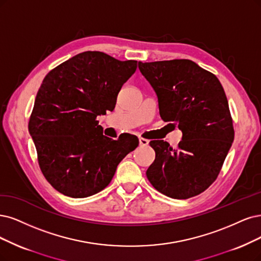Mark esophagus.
<instances>
[{
	"mask_svg": "<svg viewBox=\"0 0 261 261\" xmlns=\"http://www.w3.org/2000/svg\"><path fill=\"white\" fill-rule=\"evenodd\" d=\"M148 143H149L148 140L143 139V138H139V144H140V146H147Z\"/></svg>",
	"mask_w": 261,
	"mask_h": 261,
	"instance_id": "obj_1",
	"label": "esophagus"
}]
</instances>
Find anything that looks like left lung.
<instances>
[{"label": "left lung", "mask_w": 261, "mask_h": 261, "mask_svg": "<svg viewBox=\"0 0 261 261\" xmlns=\"http://www.w3.org/2000/svg\"><path fill=\"white\" fill-rule=\"evenodd\" d=\"M156 91L163 121L178 125L176 149L151 141L155 161L146 171L153 188L173 199H188L207 189L223 168L234 139L225 90L217 77L187 59L139 62Z\"/></svg>", "instance_id": "1"}]
</instances>
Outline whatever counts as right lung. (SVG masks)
Instances as JSON below:
<instances>
[{
    "label": "right lung",
    "instance_id": "add662e5",
    "mask_svg": "<svg viewBox=\"0 0 261 261\" xmlns=\"http://www.w3.org/2000/svg\"><path fill=\"white\" fill-rule=\"evenodd\" d=\"M138 61L85 51L56 66L37 91L29 120L37 161L64 196L86 198L108 186L119 162L139 146L134 137L103 136L96 117L115 109Z\"/></svg>",
    "mask_w": 261,
    "mask_h": 261
}]
</instances>
